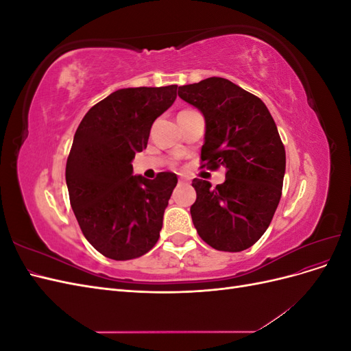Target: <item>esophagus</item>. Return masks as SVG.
<instances>
[{"label": "esophagus", "mask_w": 351, "mask_h": 351, "mask_svg": "<svg viewBox=\"0 0 351 351\" xmlns=\"http://www.w3.org/2000/svg\"><path fill=\"white\" fill-rule=\"evenodd\" d=\"M183 183H187L186 178H178V184H183Z\"/></svg>", "instance_id": "esophagus-1"}]
</instances>
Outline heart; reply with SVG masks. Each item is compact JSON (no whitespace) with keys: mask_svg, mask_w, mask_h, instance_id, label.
<instances>
[{"mask_svg":"<svg viewBox=\"0 0 351 351\" xmlns=\"http://www.w3.org/2000/svg\"><path fill=\"white\" fill-rule=\"evenodd\" d=\"M184 111H189V110H184Z\"/></svg>","mask_w":351,"mask_h":351,"instance_id":"1","label":"heart"}]
</instances>
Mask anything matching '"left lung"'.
Returning a JSON list of instances; mask_svg holds the SVG:
<instances>
[{
  "mask_svg": "<svg viewBox=\"0 0 351 351\" xmlns=\"http://www.w3.org/2000/svg\"><path fill=\"white\" fill-rule=\"evenodd\" d=\"M178 97L205 117L200 168H226V182L217 187L192 182L197 234L217 250H246L267 231L281 199L285 149L277 125L267 105L227 79L184 84Z\"/></svg>",
  "mask_w": 351,
  "mask_h": 351,
  "instance_id": "obj_1",
  "label": "left lung"
}]
</instances>
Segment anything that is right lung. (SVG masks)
<instances>
[{
  "label": "right lung",
  "mask_w": 351,
  "mask_h": 351,
  "mask_svg": "<svg viewBox=\"0 0 351 351\" xmlns=\"http://www.w3.org/2000/svg\"><path fill=\"white\" fill-rule=\"evenodd\" d=\"M176 98L177 84L115 90L93 105L74 134L66 165L70 205L83 236L110 259L139 258L159 239L177 176H132V159L146 149L156 117Z\"/></svg>",
  "instance_id": "add662e5"
}]
</instances>
